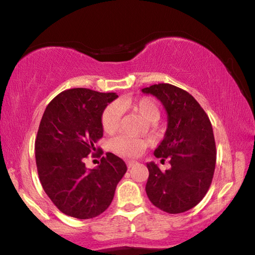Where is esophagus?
Masks as SVG:
<instances>
[{"label": "esophagus", "mask_w": 255, "mask_h": 255, "mask_svg": "<svg viewBox=\"0 0 255 255\" xmlns=\"http://www.w3.org/2000/svg\"><path fill=\"white\" fill-rule=\"evenodd\" d=\"M136 164H137L136 161H127V167H128V169H130V167L135 166Z\"/></svg>", "instance_id": "obj_1"}]
</instances>
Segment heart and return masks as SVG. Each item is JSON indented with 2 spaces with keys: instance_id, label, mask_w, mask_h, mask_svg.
I'll return each mask as SVG.
<instances>
[{
  "instance_id": "obj_1",
  "label": "heart",
  "mask_w": 255,
  "mask_h": 255,
  "mask_svg": "<svg viewBox=\"0 0 255 255\" xmlns=\"http://www.w3.org/2000/svg\"><path fill=\"white\" fill-rule=\"evenodd\" d=\"M120 107L131 109L140 116L146 123H155L159 118V109L153 99L139 98L135 100H125L120 102ZM120 108L116 103L107 106L101 116V126L107 133L117 130L120 122ZM146 141L128 136H118L110 141L112 152L124 157H136L146 147Z\"/></svg>"
}]
</instances>
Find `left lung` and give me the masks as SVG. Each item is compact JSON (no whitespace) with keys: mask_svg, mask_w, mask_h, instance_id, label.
Segmentation results:
<instances>
[{"mask_svg":"<svg viewBox=\"0 0 255 255\" xmlns=\"http://www.w3.org/2000/svg\"><path fill=\"white\" fill-rule=\"evenodd\" d=\"M153 94L167 112V128L154 155L171 167L162 171L154 162L146 193L150 202L167 214H180L202 200L213 181L216 145L208 116L191 94L169 83H158L141 90Z\"/></svg>","mask_w":255,"mask_h":255,"instance_id":"left-lung-1","label":"left lung"}]
</instances>
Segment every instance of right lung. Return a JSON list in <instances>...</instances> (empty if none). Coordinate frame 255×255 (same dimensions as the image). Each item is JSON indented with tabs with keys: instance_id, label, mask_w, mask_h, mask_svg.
I'll use <instances>...</instances> for the list:
<instances>
[{
	"instance_id": "right-lung-1",
	"label": "right lung",
	"mask_w": 255,
	"mask_h": 255,
	"mask_svg": "<svg viewBox=\"0 0 255 255\" xmlns=\"http://www.w3.org/2000/svg\"><path fill=\"white\" fill-rule=\"evenodd\" d=\"M117 98L116 93L70 89L49 102L41 118L34 143L38 175L53 204L71 217L90 219L102 214L127 171L112 153L102 156L96 169L88 170L84 163L103 136V110Z\"/></svg>"
}]
</instances>
